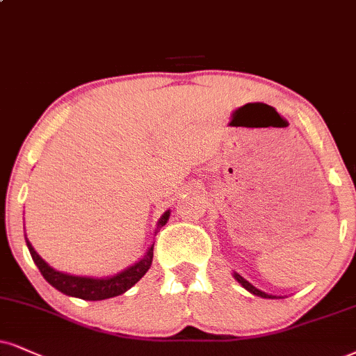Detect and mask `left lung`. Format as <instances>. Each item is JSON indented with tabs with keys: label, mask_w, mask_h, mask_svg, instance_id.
<instances>
[{
	"label": "left lung",
	"mask_w": 356,
	"mask_h": 356,
	"mask_svg": "<svg viewBox=\"0 0 356 356\" xmlns=\"http://www.w3.org/2000/svg\"><path fill=\"white\" fill-rule=\"evenodd\" d=\"M234 277H236V280H238V282H239L241 285H243V287H244V289H248V291H249V292H251V293H254V296H259V297H264V299H272V297L269 296V293H266V292H261V291H259V289H256V287H254V285H252V284H249V282H248V280H245V279H243V277H241V275H239V274H234Z\"/></svg>",
	"instance_id": "1"
}]
</instances>
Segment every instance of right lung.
<instances>
[{
  "label": "right lung",
  "instance_id": "right-lung-1",
  "mask_svg": "<svg viewBox=\"0 0 356 356\" xmlns=\"http://www.w3.org/2000/svg\"><path fill=\"white\" fill-rule=\"evenodd\" d=\"M170 218V211H166L160 219V225L163 226ZM28 249L31 252V257L36 262L38 269L41 270L42 277L49 282L52 287H56L57 291L65 293V296L79 297V299L84 300H104L111 299V297H117L120 293L129 291L131 285H135L140 279L143 277L145 272L150 269L152 259H153V245L148 249L147 256L142 261L137 262L135 266L129 267L120 274L113 275V277L107 279H89V277H76V275L63 274V272H57L46 264L39 254L34 251V248L31 243L26 239Z\"/></svg>",
  "mask_w": 356,
  "mask_h": 356
}]
</instances>
